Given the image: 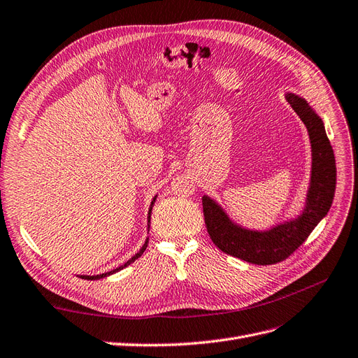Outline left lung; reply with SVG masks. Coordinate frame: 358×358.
I'll use <instances>...</instances> for the list:
<instances>
[{"label": "left lung", "mask_w": 358, "mask_h": 358, "mask_svg": "<svg viewBox=\"0 0 358 358\" xmlns=\"http://www.w3.org/2000/svg\"><path fill=\"white\" fill-rule=\"evenodd\" d=\"M287 100L306 125L312 146L310 187L299 218L268 231H252L233 224L212 199L203 197L204 222L212 242L222 252L258 266L284 262L294 252L327 215L336 189L334 152L321 117L300 96L287 94Z\"/></svg>", "instance_id": "obj_1"}]
</instances>
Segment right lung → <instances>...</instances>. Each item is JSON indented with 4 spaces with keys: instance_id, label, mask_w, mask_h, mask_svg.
<instances>
[{
    "instance_id": "1",
    "label": "right lung",
    "mask_w": 358,
    "mask_h": 358,
    "mask_svg": "<svg viewBox=\"0 0 358 358\" xmlns=\"http://www.w3.org/2000/svg\"><path fill=\"white\" fill-rule=\"evenodd\" d=\"M154 201H155V199L152 200V204L150 206H154ZM150 210H152V208H150ZM150 210H149V221H150ZM146 248H148V239H146V242H145V245L142 246V249H140V251L133 257V258H129L128 262L124 264V266H119L117 268H115V270H110V272H107V273H101V275H96V276H80V278H83V279H91V280H94V279H100V278H106V276H109V275H112V273H116V272H119V270H122L124 267H127V266H129L131 263H134L136 259L142 255L145 251H146Z\"/></svg>"
}]
</instances>
